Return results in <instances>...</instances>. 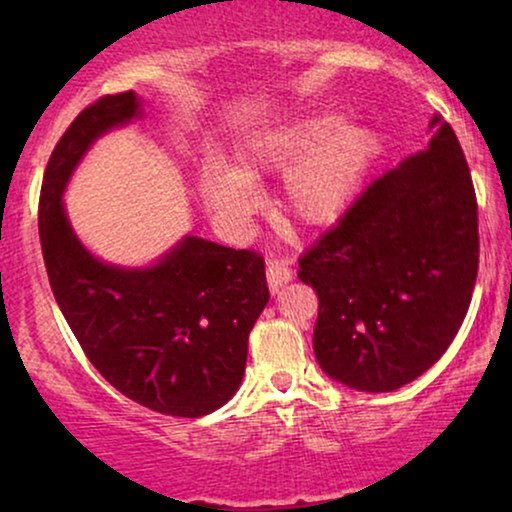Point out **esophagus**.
<instances>
[{
    "label": "esophagus",
    "instance_id": "34e87169",
    "mask_svg": "<svg viewBox=\"0 0 512 512\" xmlns=\"http://www.w3.org/2000/svg\"><path fill=\"white\" fill-rule=\"evenodd\" d=\"M265 275H268V286L272 293H277L284 284H289L293 279V270L284 261H270L268 268H265Z\"/></svg>",
    "mask_w": 512,
    "mask_h": 512
}]
</instances>
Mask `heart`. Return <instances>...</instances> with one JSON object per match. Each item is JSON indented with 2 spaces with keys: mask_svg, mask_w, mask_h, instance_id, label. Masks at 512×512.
<instances>
[{
  "mask_svg": "<svg viewBox=\"0 0 512 512\" xmlns=\"http://www.w3.org/2000/svg\"><path fill=\"white\" fill-rule=\"evenodd\" d=\"M340 125L338 114H310L284 125L254 153L244 156L240 172L221 163H207L198 177L202 205L216 221L235 226L249 219L258 205L251 181L265 170L291 167L284 181L286 214L303 226L338 221L375 156L373 132L359 125Z\"/></svg>",
  "mask_w": 512,
  "mask_h": 512,
  "instance_id": "1",
  "label": "heart"
}]
</instances>
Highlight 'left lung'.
I'll return each mask as SVG.
<instances>
[{
	"mask_svg": "<svg viewBox=\"0 0 512 512\" xmlns=\"http://www.w3.org/2000/svg\"><path fill=\"white\" fill-rule=\"evenodd\" d=\"M429 149L375 179L307 249L300 282L319 298L314 354L359 391H394L447 352L478 277V200L440 114Z\"/></svg>",
	"mask_w": 512,
	"mask_h": 512,
	"instance_id": "8db88e82",
	"label": "left lung"
}]
</instances>
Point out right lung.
Masks as SVG:
<instances>
[{"label": "right lung", "instance_id": "obj_1", "mask_svg": "<svg viewBox=\"0 0 512 512\" xmlns=\"http://www.w3.org/2000/svg\"><path fill=\"white\" fill-rule=\"evenodd\" d=\"M139 114L132 90L88 104L55 144L39 195L48 282L88 361L123 396L170 417H202L240 387L249 333L268 305L265 261L251 249L186 237L149 270L88 254L62 191L88 146Z\"/></svg>", "mask_w": 512, "mask_h": 512}]
</instances>
